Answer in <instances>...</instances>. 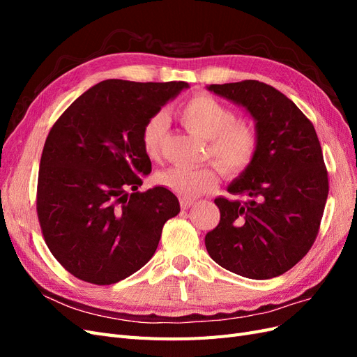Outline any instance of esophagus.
<instances>
[{
	"label": "esophagus",
	"mask_w": 357,
	"mask_h": 357,
	"mask_svg": "<svg viewBox=\"0 0 357 357\" xmlns=\"http://www.w3.org/2000/svg\"><path fill=\"white\" fill-rule=\"evenodd\" d=\"M180 205H181L183 210H189L190 207H193V205H195V202H193V201H188V199H181V201H180Z\"/></svg>",
	"instance_id": "esophagus-1"
}]
</instances>
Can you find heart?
Here are the masks:
<instances>
[{"label":"heart","mask_w":357,"mask_h":357,"mask_svg":"<svg viewBox=\"0 0 357 357\" xmlns=\"http://www.w3.org/2000/svg\"><path fill=\"white\" fill-rule=\"evenodd\" d=\"M177 116L189 132L207 139L205 158H211L225 174L238 176L253 164L259 150V132L248 119H235L228 105L210 95L198 93L183 104ZM167 132V117L156 113L143 125L142 146L150 159H158ZM210 164L189 169L172 167L158 172L160 186L185 199L211 192L220 180V170Z\"/></svg>","instance_id":"obj_1"}]
</instances>
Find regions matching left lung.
Returning a JSON list of instances; mask_svg holds the SVG:
<instances>
[{
	"instance_id": "obj_1",
	"label": "left lung",
	"mask_w": 357,
	"mask_h": 357,
	"mask_svg": "<svg viewBox=\"0 0 357 357\" xmlns=\"http://www.w3.org/2000/svg\"><path fill=\"white\" fill-rule=\"evenodd\" d=\"M245 107L259 150L240 178L219 197L220 222L205 235L214 262L238 275L266 280L294 268L314 244L329 192L328 169L310 119L273 86L257 80L210 84Z\"/></svg>"
}]
</instances>
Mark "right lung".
Returning <instances> with one entry per match:
<instances>
[{
	"mask_svg": "<svg viewBox=\"0 0 357 357\" xmlns=\"http://www.w3.org/2000/svg\"><path fill=\"white\" fill-rule=\"evenodd\" d=\"M186 82L104 80L80 95L43 147L37 215L50 253L86 283L107 286L144 266L162 228L180 213L156 186L138 192L152 162L142 129Z\"/></svg>",
	"mask_w": 357,
	"mask_h": 357,
	"instance_id": "add662e5",
	"label": "right lung"
}]
</instances>
